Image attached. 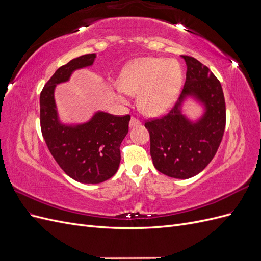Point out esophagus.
Returning a JSON list of instances; mask_svg holds the SVG:
<instances>
[{"instance_id":"esophagus-1","label":"esophagus","mask_w":261,"mask_h":261,"mask_svg":"<svg viewBox=\"0 0 261 261\" xmlns=\"http://www.w3.org/2000/svg\"><path fill=\"white\" fill-rule=\"evenodd\" d=\"M140 124H141V123H140V121L138 120V118L132 117V118H130V122H129V127H130V128L137 127V126H139Z\"/></svg>"}]
</instances>
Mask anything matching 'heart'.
I'll use <instances>...</instances> for the list:
<instances>
[{
    "label": "heart",
    "mask_w": 261,
    "mask_h": 261,
    "mask_svg": "<svg viewBox=\"0 0 261 261\" xmlns=\"http://www.w3.org/2000/svg\"><path fill=\"white\" fill-rule=\"evenodd\" d=\"M117 84L126 93H138L141 112L158 116L175 103L183 85V73L175 60L139 58L124 66Z\"/></svg>",
    "instance_id": "obj_1"
}]
</instances>
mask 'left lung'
<instances>
[{
    "mask_svg": "<svg viewBox=\"0 0 261 261\" xmlns=\"http://www.w3.org/2000/svg\"><path fill=\"white\" fill-rule=\"evenodd\" d=\"M187 72L184 88L169 114L147 122L154 168L170 177L186 179L200 173L213 159L225 128L222 87L211 70L192 57L180 55ZM189 98L203 108L196 120L182 107Z\"/></svg>",
    "mask_w": 261,
    "mask_h": 261,
    "instance_id": "left-lung-1",
    "label": "left lung"
}]
</instances>
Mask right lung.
Here are the masks:
<instances>
[{
    "label": "right lung",
    "mask_w": 261,
    "mask_h": 261,
    "mask_svg": "<svg viewBox=\"0 0 261 261\" xmlns=\"http://www.w3.org/2000/svg\"><path fill=\"white\" fill-rule=\"evenodd\" d=\"M96 53L85 54L61 66L40 94V124L45 144L62 170L84 184H99L112 177L121 162L120 147L128 133L129 115L97 111L84 123H63L55 103L57 86L69 81L77 69L93 64Z\"/></svg>",
    "instance_id": "obj_1"
}]
</instances>
